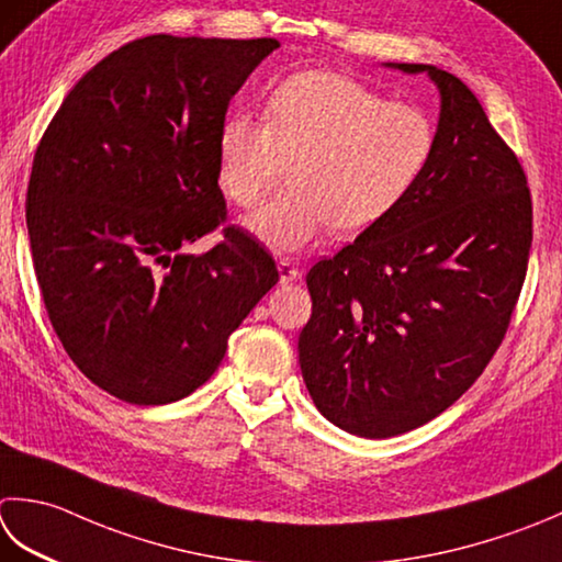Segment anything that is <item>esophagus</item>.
Wrapping results in <instances>:
<instances>
[{
  "label": "esophagus",
  "mask_w": 562,
  "mask_h": 562,
  "mask_svg": "<svg viewBox=\"0 0 562 562\" xmlns=\"http://www.w3.org/2000/svg\"><path fill=\"white\" fill-rule=\"evenodd\" d=\"M278 270H280V282H282V284L294 282V280L302 274V270L296 268L290 258H282V260L278 262Z\"/></svg>",
  "instance_id": "esophagus-1"
}]
</instances>
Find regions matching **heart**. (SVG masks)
<instances>
[{
  "instance_id": "1",
  "label": "heart",
  "mask_w": 562,
  "mask_h": 562,
  "mask_svg": "<svg viewBox=\"0 0 562 562\" xmlns=\"http://www.w3.org/2000/svg\"><path fill=\"white\" fill-rule=\"evenodd\" d=\"M266 116L234 112L218 128V184L252 206L290 165L292 187L262 202L248 226L292 252L328 228L358 236L384 222L422 180L436 124L422 106L390 102L356 77L304 70L272 87Z\"/></svg>"
}]
</instances>
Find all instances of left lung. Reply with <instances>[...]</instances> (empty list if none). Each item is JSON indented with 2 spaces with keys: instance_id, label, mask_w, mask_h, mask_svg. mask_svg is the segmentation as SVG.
Wrapping results in <instances>:
<instances>
[{
  "instance_id": "left-lung-1",
  "label": "left lung",
  "mask_w": 562,
  "mask_h": 562,
  "mask_svg": "<svg viewBox=\"0 0 562 562\" xmlns=\"http://www.w3.org/2000/svg\"><path fill=\"white\" fill-rule=\"evenodd\" d=\"M436 150L394 212L306 274L300 366L316 409L390 438L465 394L507 334L529 268L533 206L516 153L470 87L434 65Z\"/></svg>"
}]
</instances>
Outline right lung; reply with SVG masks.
I'll return each instance as SVG.
<instances>
[{"instance_id": "1", "label": "right lung", "mask_w": 562, "mask_h": 562, "mask_svg": "<svg viewBox=\"0 0 562 562\" xmlns=\"http://www.w3.org/2000/svg\"><path fill=\"white\" fill-rule=\"evenodd\" d=\"M274 38L156 33L80 77L33 156L26 226L50 324L112 397L168 404L214 375L278 266L226 224L218 128Z\"/></svg>"}]
</instances>
